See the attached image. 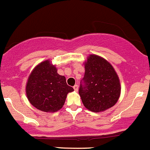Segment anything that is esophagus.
<instances>
[{
  "mask_svg": "<svg viewBox=\"0 0 150 150\" xmlns=\"http://www.w3.org/2000/svg\"><path fill=\"white\" fill-rule=\"evenodd\" d=\"M74 90L76 92L78 91V85H77V84H75V85L74 86Z\"/></svg>",
  "mask_w": 150,
  "mask_h": 150,
  "instance_id": "esophagus-1",
  "label": "esophagus"
}]
</instances>
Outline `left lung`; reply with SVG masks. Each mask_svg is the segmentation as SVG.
I'll return each instance as SVG.
<instances>
[{"label": "left lung", "mask_w": 150, "mask_h": 150, "mask_svg": "<svg viewBox=\"0 0 150 150\" xmlns=\"http://www.w3.org/2000/svg\"><path fill=\"white\" fill-rule=\"evenodd\" d=\"M85 73L79 93L84 106L100 112L112 107L120 95L118 76L112 65L99 56L91 54L84 63Z\"/></svg>", "instance_id": "obj_1"}]
</instances>
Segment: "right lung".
Segmentation results:
<instances>
[{"label": "right lung", "mask_w": 150, "mask_h": 150, "mask_svg": "<svg viewBox=\"0 0 150 150\" xmlns=\"http://www.w3.org/2000/svg\"><path fill=\"white\" fill-rule=\"evenodd\" d=\"M49 60L38 64L28 78L26 94L31 104L45 112H55L64 105L67 94L74 91L66 77L57 74Z\"/></svg>", "instance_id": "right-lung-1"}]
</instances>
